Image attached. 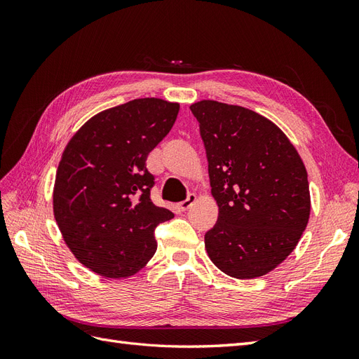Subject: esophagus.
<instances>
[{
	"label": "esophagus",
	"mask_w": 359,
	"mask_h": 359,
	"mask_svg": "<svg viewBox=\"0 0 359 359\" xmlns=\"http://www.w3.org/2000/svg\"><path fill=\"white\" fill-rule=\"evenodd\" d=\"M194 202H196V196H194V194H190V196H189L186 201L180 202L177 206H178V208H180L181 211H187Z\"/></svg>",
	"instance_id": "34e87169"
}]
</instances>
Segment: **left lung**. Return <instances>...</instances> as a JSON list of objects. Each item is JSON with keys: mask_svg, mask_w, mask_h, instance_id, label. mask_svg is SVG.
<instances>
[{"mask_svg": "<svg viewBox=\"0 0 359 359\" xmlns=\"http://www.w3.org/2000/svg\"><path fill=\"white\" fill-rule=\"evenodd\" d=\"M208 158L219 219L205 233L212 264L240 280L262 277L295 250L310 217L307 170L268 118L215 100L190 106Z\"/></svg>", "mask_w": 359, "mask_h": 359, "instance_id": "obj_1", "label": "left lung"}]
</instances>
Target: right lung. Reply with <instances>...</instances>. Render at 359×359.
Returning <instances> with one entry per match:
<instances>
[{
  "mask_svg": "<svg viewBox=\"0 0 359 359\" xmlns=\"http://www.w3.org/2000/svg\"><path fill=\"white\" fill-rule=\"evenodd\" d=\"M178 103L135 99L90 118L62 151L53 217L73 256L106 278H127L154 256V229L170 220L149 190L147 157L175 123Z\"/></svg>",
  "mask_w": 359,
  "mask_h": 359,
  "instance_id": "right-lung-1",
  "label": "right lung"
}]
</instances>
